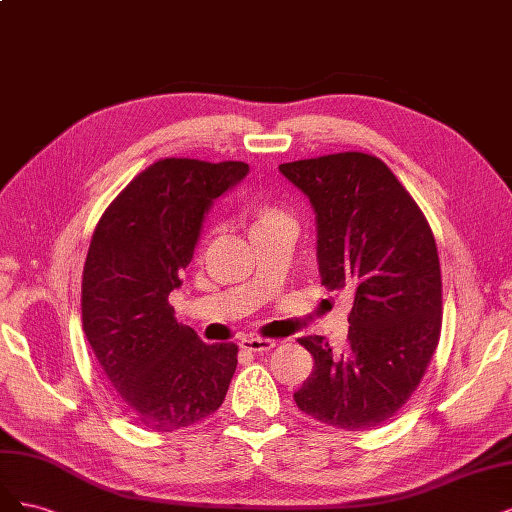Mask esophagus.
I'll use <instances>...</instances> for the list:
<instances>
[{
    "mask_svg": "<svg viewBox=\"0 0 512 512\" xmlns=\"http://www.w3.org/2000/svg\"><path fill=\"white\" fill-rule=\"evenodd\" d=\"M274 340H268V338H244L240 342V349L244 351H251V353H266L270 349H274Z\"/></svg>",
    "mask_w": 512,
    "mask_h": 512,
    "instance_id": "esophagus-1",
    "label": "esophagus"
}]
</instances>
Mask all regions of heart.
Returning <instances> with one entry per match:
<instances>
[{"label":"heart","mask_w":512,"mask_h":512,"mask_svg":"<svg viewBox=\"0 0 512 512\" xmlns=\"http://www.w3.org/2000/svg\"><path fill=\"white\" fill-rule=\"evenodd\" d=\"M289 214L278 208L274 204H259V206H253L249 210V229H251V236L255 234H261L266 232V229L274 227V225H280V223H289ZM208 240V238H206ZM204 240V242H206Z\"/></svg>","instance_id":"b5f03b06"}]
</instances>
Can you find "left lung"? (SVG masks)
<instances>
[{
    "instance_id": "1",
    "label": "left lung",
    "mask_w": 512,
    "mask_h": 512,
    "mask_svg": "<svg viewBox=\"0 0 512 512\" xmlns=\"http://www.w3.org/2000/svg\"><path fill=\"white\" fill-rule=\"evenodd\" d=\"M317 212L321 285L353 295L349 342L334 353L300 338L315 359L293 393L312 419L372 430L421 383L442 327V278L432 227L395 174L374 155L336 153L283 163Z\"/></svg>"
}]
</instances>
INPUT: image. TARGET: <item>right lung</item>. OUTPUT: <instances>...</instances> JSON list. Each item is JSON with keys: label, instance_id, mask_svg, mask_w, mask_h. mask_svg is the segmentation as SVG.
<instances>
[{"label": "right lung", "instance_id": "right-lung-1", "mask_svg": "<svg viewBox=\"0 0 512 512\" xmlns=\"http://www.w3.org/2000/svg\"><path fill=\"white\" fill-rule=\"evenodd\" d=\"M249 172L244 161L159 159L112 200L82 270V329L114 402L151 432L212 415L238 366L234 342L206 344L168 298L183 285L212 200Z\"/></svg>", "mask_w": 512, "mask_h": 512}]
</instances>
